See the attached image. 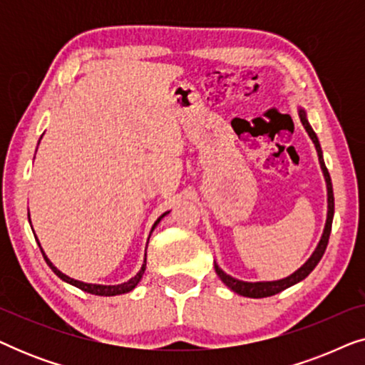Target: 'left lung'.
Instances as JSON below:
<instances>
[{
	"mask_svg": "<svg viewBox=\"0 0 365 365\" xmlns=\"http://www.w3.org/2000/svg\"><path fill=\"white\" fill-rule=\"evenodd\" d=\"M299 118H301L302 126L306 128L307 134L312 139L314 146H316V151H317V156H319V163H321V169H322L324 178H326V182H327V221H326V227H324L321 241H319L316 251H314L312 256L309 257V261L304 264L301 269H297L296 272L291 274V276L286 277V279H281V281H272V282H244V281H239V279L231 277V276H229V274L224 272L222 269L217 266V264H214V269H216L217 276L221 277V281L226 284L229 289H232L234 292L241 294V296H244V297H254V299L269 297V296H274V294L284 291V289L294 286V284L301 282L302 279H306L309 274L314 271V267L317 266L319 261H321L322 256H324V252H326V247H327V242H329V236H331V229H332V217H334L332 182H331V176H329V171H327L326 164H324L321 144H319V139L316 136V133L312 131L311 124L307 123L306 113H304V109H299Z\"/></svg>",
	"mask_w": 365,
	"mask_h": 365,
	"instance_id": "1",
	"label": "left lung"
}]
</instances>
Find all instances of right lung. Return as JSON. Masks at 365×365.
Returning a JSON list of instances; mask_svg holds the SVG:
<instances>
[{
  "mask_svg": "<svg viewBox=\"0 0 365 365\" xmlns=\"http://www.w3.org/2000/svg\"><path fill=\"white\" fill-rule=\"evenodd\" d=\"M166 214H168V212H164L163 216L159 217L156 222H154L153 229L158 226V222L161 221V219H163L164 216H166ZM153 229H151V232H153ZM149 236H151V234H149ZM38 246H39V242H38ZM39 249H41V247H39ZM41 252H43V257H44V261L48 262V266L53 269V272L56 274V276H58L59 279H63L64 282L71 284V286H76L78 289H81V291H84V292L94 294V296H118V294H124V292H129V291H133V289L138 286V282L141 281V277H143L144 271H146V259H144V264H143L141 271H139V272L136 274V276H134L133 279H129L128 282H124V284H118V286H99V284H86V282L76 281V279H71V277H68L66 274H63L61 271H58V269L54 267L53 264H51V261H49V259L46 257V254H44L43 249H41Z\"/></svg>",
  "mask_w": 365,
  "mask_h": 365,
  "instance_id": "right-lung-1",
  "label": "right lung"
}]
</instances>
